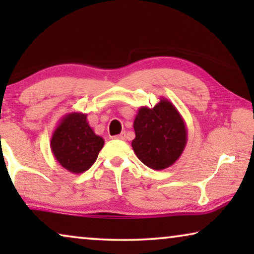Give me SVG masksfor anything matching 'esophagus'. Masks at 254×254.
Instances as JSON below:
<instances>
[{
	"label": "esophagus",
	"instance_id": "obj_1",
	"mask_svg": "<svg viewBox=\"0 0 254 254\" xmlns=\"http://www.w3.org/2000/svg\"><path fill=\"white\" fill-rule=\"evenodd\" d=\"M116 138H118V140H125L126 138V133H121L119 135H117V136H114Z\"/></svg>",
	"mask_w": 254,
	"mask_h": 254
}]
</instances>
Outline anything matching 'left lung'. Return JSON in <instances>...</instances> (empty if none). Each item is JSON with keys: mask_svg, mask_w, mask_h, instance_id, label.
Here are the masks:
<instances>
[{"mask_svg": "<svg viewBox=\"0 0 254 254\" xmlns=\"http://www.w3.org/2000/svg\"><path fill=\"white\" fill-rule=\"evenodd\" d=\"M131 147L137 158L152 170L175 164L187 143L185 121L170 100L162 98L154 107L142 106L134 119Z\"/></svg>", "mask_w": 254, "mask_h": 254, "instance_id": "8db88e82", "label": "left lung"}]
</instances>
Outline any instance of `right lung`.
I'll return each mask as SVG.
<instances>
[{"label":"right lung","mask_w":254,"mask_h":254,"mask_svg":"<svg viewBox=\"0 0 254 254\" xmlns=\"http://www.w3.org/2000/svg\"><path fill=\"white\" fill-rule=\"evenodd\" d=\"M103 147L104 138L93 131L86 114L81 112L65 114L51 138L54 157L62 168L74 175L91 168Z\"/></svg>","instance_id":"right-lung-1"}]
</instances>
